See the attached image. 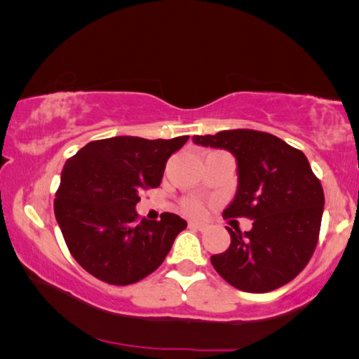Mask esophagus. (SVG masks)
I'll return each instance as SVG.
<instances>
[{
	"instance_id": "esophagus-1",
	"label": "esophagus",
	"mask_w": 359,
	"mask_h": 359,
	"mask_svg": "<svg viewBox=\"0 0 359 359\" xmlns=\"http://www.w3.org/2000/svg\"><path fill=\"white\" fill-rule=\"evenodd\" d=\"M189 227L194 229V230H199V232H204V230L208 229V225L199 224V222H189Z\"/></svg>"
}]
</instances>
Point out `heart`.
I'll return each instance as SVG.
<instances>
[{
  "label": "heart",
  "mask_w": 359,
  "mask_h": 359,
  "mask_svg": "<svg viewBox=\"0 0 359 359\" xmlns=\"http://www.w3.org/2000/svg\"><path fill=\"white\" fill-rule=\"evenodd\" d=\"M181 209L189 217H199L204 214V204L196 198H186L181 201Z\"/></svg>",
  "instance_id": "1"
}]
</instances>
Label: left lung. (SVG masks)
I'll use <instances>...</instances> for the list:
<instances>
[{
  "label": "left lung",
  "mask_w": 359,
  "mask_h": 359,
  "mask_svg": "<svg viewBox=\"0 0 359 359\" xmlns=\"http://www.w3.org/2000/svg\"><path fill=\"white\" fill-rule=\"evenodd\" d=\"M193 140L235 155L238 189L224 217L253 219L248 232L227 227L232 242L210 257L215 271L245 292H269L292 281L316 252L325 204L307 156L276 135L252 129Z\"/></svg>",
  "instance_id": "1"
}]
</instances>
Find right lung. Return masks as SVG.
<instances>
[{
  "instance_id": "1",
  "label": "right lung",
  "mask_w": 359,
  "mask_h": 359,
  "mask_svg": "<svg viewBox=\"0 0 359 359\" xmlns=\"http://www.w3.org/2000/svg\"><path fill=\"white\" fill-rule=\"evenodd\" d=\"M188 139L112 137L90 142L67 160L53 210L83 269L107 284L127 286L163 263L188 224L171 212L140 220L135 205L142 191L158 188L166 161Z\"/></svg>"
}]
</instances>
